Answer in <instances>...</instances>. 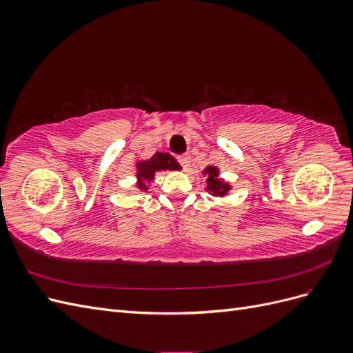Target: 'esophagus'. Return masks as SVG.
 <instances>
[{
  "label": "esophagus",
  "mask_w": 353,
  "mask_h": 353,
  "mask_svg": "<svg viewBox=\"0 0 353 353\" xmlns=\"http://www.w3.org/2000/svg\"><path fill=\"white\" fill-rule=\"evenodd\" d=\"M178 162H179L181 166H183L184 170H188L191 157H190V154H181V156H178Z\"/></svg>",
  "instance_id": "esophagus-1"
}]
</instances>
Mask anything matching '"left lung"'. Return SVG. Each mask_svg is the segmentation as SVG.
Here are the masks:
<instances>
[{"mask_svg": "<svg viewBox=\"0 0 353 353\" xmlns=\"http://www.w3.org/2000/svg\"><path fill=\"white\" fill-rule=\"evenodd\" d=\"M203 174L208 175V179H206V183H208V191H210V193H212L213 196H223V194H227V191L230 190V185L225 184V183H222V181L218 178V175H219L218 168H215V166H208V168L205 169V172H203Z\"/></svg>", "mask_w": 353, "mask_h": 353, "instance_id": "obj_1", "label": "left lung"}]
</instances>
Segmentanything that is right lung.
<instances>
[{"label": "right lung", "instance_id": "obj_1", "mask_svg": "<svg viewBox=\"0 0 353 353\" xmlns=\"http://www.w3.org/2000/svg\"><path fill=\"white\" fill-rule=\"evenodd\" d=\"M179 170L181 166L175 160V157L170 156L169 153H162V152H156L152 159L145 160V162H141L137 165L138 170V188L140 190H147V181H152L154 178V174L157 170Z\"/></svg>", "mask_w": 353, "mask_h": 353}]
</instances>
